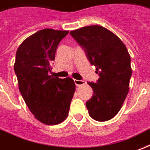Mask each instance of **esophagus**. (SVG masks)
Masks as SVG:
<instances>
[{"mask_svg": "<svg viewBox=\"0 0 150 150\" xmlns=\"http://www.w3.org/2000/svg\"><path fill=\"white\" fill-rule=\"evenodd\" d=\"M74 81H75V85H76V86H81L85 85L86 83V81H84V80L75 79Z\"/></svg>", "mask_w": 150, "mask_h": 150, "instance_id": "esophagus-1", "label": "esophagus"}]
</instances>
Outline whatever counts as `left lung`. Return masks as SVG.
Here are the masks:
<instances>
[{"instance_id":"left-lung-1","label":"left lung","mask_w":150,"mask_h":150,"mask_svg":"<svg viewBox=\"0 0 150 150\" xmlns=\"http://www.w3.org/2000/svg\"><path fill=\"white\" fill-rule=\"evenodd\" d=\"M70 34L100 76L97 83H88L93 90L86 103L89 115L100 122L109 120L120 110L128 93L132 74L130 54L120 38L101 26L83 27Z\"/></svg>"}]
</instances>
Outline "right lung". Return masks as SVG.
<instances>
[{"label": "right lung", "mask_w": 150, "mask_h": 150, "mask_svg": "<svg viewBox=\"0 0 150 150\" xmlns=\"http://www.w3.org/2000/svg\"><path fill=\"white\" fill-rule=\"evenodd\" d=\"M68 32L41 30L22 42L16 54L19 92L34 117L46 125H57L67 118L75 91L71 78L48 75L57 46Z\"/></svg>", "instance_id": "right-lung-1"}]
</instances>
